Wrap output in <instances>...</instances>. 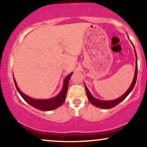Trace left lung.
<instances>
[{
  "mask_svg": "<svg viewBox=\"0 0 147 147\" xmlns=\"http://www.w3.org/2000/svg\"><path fill=\"white\" fill-rule=\"evenodd\" d=\"M133 45V44H132ZM134 46V45H133ZM134 52H135V55H136V67H135V71H134V78L133 80H132V82L131 84V85L129 87V88L127 90L125 93H124L123 95L120 96L117 99L114 100H100L98 99H96L92 95L90 92L89 91V90L88 89V88L86 87V84H85V89H86V94H87L88 98L89 100V101L91 102L92 104H93L94 106H96V107L100 108H102V109H110V108H114V106H116V105H118V104L120 103L122 100H124L125 98L127 97L135 86L136 82V78H137V72H138V67H137V56H136V50L135 48L134 47Z\"/></svg>",
  "mask_w": 147,
  "mask_h": 147,
  "instance_id": "1",
  "label": "left lung"
}]
</instances>
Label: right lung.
<instances>
[{"label":"right lung","mask_w":147,"mask_h":147,"mask_svg":"<svg viewBox=\"0 0 147 147\" xmlns=\"http://www.w3.org/2000/svg\"><path fill=\"white\" fill-rule=\"evenodd\" d=\"M72 74H73V73L69 74L64 79L63 87H62V89L59 93L55 97L49 98V99H35V98H31L29 96L25 95L18 87L15 78H13V80L18 92L28 104L38 110H42V111H49V110H55L58 107H59L65 102L66 94H67L68 89V85H69V80Z\"/></svg>","instance_id":"1"}]
</instances>
